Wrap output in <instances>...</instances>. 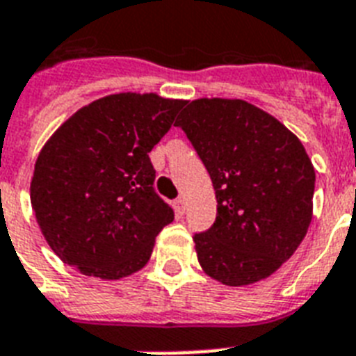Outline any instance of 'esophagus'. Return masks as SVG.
<instances>
[{"label": "esophagus", "mask_w": 356, "mask_h": 356, "mask_svg": "<svg viewBox=\"0 0 356 356\" xmlns=\"http://www.w3.org/2000/svg\"><path fill=\"white\" fill-rule=\"evenodd\" d=\"M173 209H175V214H177V216H183V214H184V200H183V197H177V200L173 201Z\"/></svg>", "instance_id": "34e87169"}]
</instances>
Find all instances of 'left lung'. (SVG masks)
Instances as JSON below:
<instances>
[{"instance_id": "obj_1", "label": "left lung", "mask_w": 356, "mask_h": 356, "mask_svg": "<svg viewBox=\"0 0 356 356\" xmlns=\"http://www.w3.org/2000/svg\"><path fill=\"white\" fill-rule=\"evenodd\" d=\"M216 190L218 214L194 234L207 275L243 286L270 277L303 242L316 173L303 144L242 99H197L175 122Z\"/></svg>"}]
</instances>
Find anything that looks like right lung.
<instances>
[{"mask_svg": "<svg viewBox=\"0 0 356 356\" xmlns=\"http://www.w3.org/2000/svg\"><path fill=\"white\" fill-rule=\"evenodd\" d=\"M186 102L114 94L63 123L36 159L31 205L49 248L85 275L144 268L173 209L155 192L149 151Z\"/></svg>", "mask_w": 356, "mask_h": 356, "instance_id": "right-lung-1", "label": "right lung"}]
</instances>
